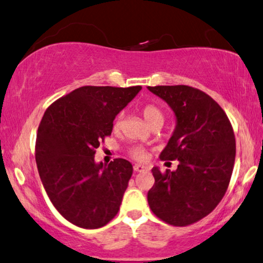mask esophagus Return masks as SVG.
<instances>
[{"label":"esophagus","mask_w":263,"mask_h":263,"mask_svg":"<svg viewBox=\"0 0 263 263\" xmlns=\"http://www.w3.org/2000/svg\"><path fill=\"white\" fill-rule=\"evenodd\" d=\"M145 169H147V167H144V165H142V164H135L134 165V172H136V173L144 172Z\"/></svg>","instance_id":"1"}]
</instances>
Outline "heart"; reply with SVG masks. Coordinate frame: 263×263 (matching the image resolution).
I'll return each instance as SVG.
<instances>
[{"label":"heart","mask_w":263,"mask_h":263,"mask_svg":"<svg viewBox=\"0 0 263 263\" xmlns=\"http://www.w3.org/2000/svg\"><path fill=\"white\" fill-rule=\"evenodd\" d=\"M142 114L145 121L151 124V126H155L157 123H163L164 121V115L161 109L155 106V104H145V106L142 108ZM123 124V112L121 111L116 115V118L114 119V122H112V128L114 130H121ZM129 154L135 160H142L144 159V153L141 148L135 147L132 148L129 151Z\"/></svg>","instance_id":"1"}]
</instances>
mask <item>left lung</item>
Here are the masks:
<instances>
[{
  "mask_svg": "<svg viewBox=\"0 0 263 263\" xmlns=\"http://www.w3.org/2000/svg\"><path fill=\"white\" fill-rule=\"evenodd\" d=\"M148 89L171 106L177 121L160 159L179 161L175 172L152 169L155 183L148 203L165 223L185 227L211 214L227 192L235 135L223 109L204 91L183 84Z\"/></svg>",
  "mask_w": 263,
  "mask_h": 263,
  "instance_id": "8db88e82",
  "label": "left lung"
}]
</instances>
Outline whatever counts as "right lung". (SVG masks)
<instances>
[{
    "label": "right lung",
    "instance_id": "obj_1",
    "mask_svg": "<svg viewBox=\"0 0 263 263\" xmlns=\"http://www.w3.org/2000/svg\"><path fill=\"white\" fill-rule=\"evenodd\" d=\"M141 86H84L56 100L40 122L35 159L43 187L64 219L81 228L106 226L118 214L133 165L96 164V148Z\"/></svg>",
    "mask_w": 263,
    "mask_h": 263
}]
</instances>
